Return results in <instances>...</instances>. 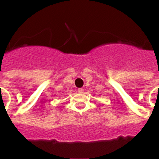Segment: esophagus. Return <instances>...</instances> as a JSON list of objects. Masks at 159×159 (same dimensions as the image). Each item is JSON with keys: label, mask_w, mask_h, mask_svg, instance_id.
Masks as SVG:
<instances>
[{"label": "esophagus", "mask_w": 159, "mask_h": 159, "mask_svg": "<svg viewBox=\"0 0 159 159\" xmlns=\"http://www.w3.org/2000/svg\"><path fill=\"white\" fill-rule=\"evenodd\" d=\"M84 91V90L83 89V88H79V89H78V92H80V93H82Z\"/></svg>", "instance_id": "34e87169"}]
</instances>
